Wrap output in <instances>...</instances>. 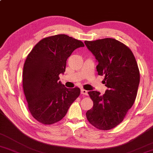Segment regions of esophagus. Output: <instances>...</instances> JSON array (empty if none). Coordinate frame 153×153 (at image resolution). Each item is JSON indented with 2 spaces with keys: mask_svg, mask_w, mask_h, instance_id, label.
<instances>
[{
  "mask_svg": "<svg viewBox=\"0 0 153 153\" xmlns=\"http://www.w3.org/2000/svg\"><path fill=\"white\" fill-rule=\"evenodd\" d=\"M81 94L83 95L87 96L88 95V91H86L84 89H81Z\"/></svg>",
  "mask_w": 153,
  "mask_h": 153,
  "instance_id": "obj_1",
  "label": "esophagus"
}]
</instances>
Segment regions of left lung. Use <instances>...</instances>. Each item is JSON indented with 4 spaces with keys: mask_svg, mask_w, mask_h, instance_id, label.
I'll return each mask as SVG.
<instances>
[{
    "mask_svg": "<svg viewBox=\"0 0 153 153\" xmlns=\"http://www.w3.org/2000/svg\"><path fill=\"white\" fill-rule=\"evenodd\" d=\"M84 43L98 62L97 71L105 76L103 83L108 88L104 95L88 91L94 105L86 112V118L96 128L110 130L123 122L134 104L140 82L139 69L131 50L114 39Z\"/></svg>",
    "mask_w": 153,
    "mask_h": 153,
    "instance_id": "obj_1",
    "label": "left lung"
}]
</instances>
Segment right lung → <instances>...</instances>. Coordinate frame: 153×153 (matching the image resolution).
Instances as JSON below:
<instances>
[{
	"mask_svg": "<svg viewBox=\"0 0 153 153\" xmlns=\"http://www.w3.org/2000/svg\"><path fill=\"white\" fill-rule=\"evenodd\" d=\"M84 47L81 41L61 34L41 39L25 62L23 87L30 114L43 124L62 120L79 96V88H67L59 81L66 61L75 49Z\"/></svg>",
	"mask_w": 153,
	"mask_h": 153,
	"instance_id": "obj_1",
	"label": "right lung"
}]
</instances>
